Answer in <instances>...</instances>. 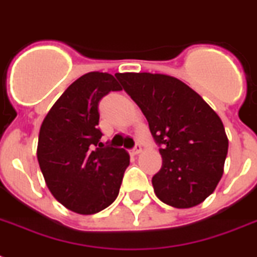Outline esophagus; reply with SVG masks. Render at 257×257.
<instances>
[{
  "label": "esophagus",
  "mask_w": 257,
  "mask_h": 257,
  "mask_svg": "<svg viewBox=\"0 0 257 257\" xmlns=\"http://www.w3.org/2000/svg\"><path fill=\"white\" fill-rule=\"evenodd\" d=\"M141 152H143V148H141L140 144H137L136 147H135V148H133L132 151H131V153H132L133 156H136V155H140Z\"/></svg>",
  "instance_id": "34e87169"
}]
</instances>
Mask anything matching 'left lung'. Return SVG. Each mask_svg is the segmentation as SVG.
<instances>
[{"mask_svg":"<svg viewBox=\"0 0 257 257\" xmlns=\"http://www.w3.org/2000/svg\"><path fill=\"white\" fill-rule=\"evenodd\" d=\"M140 106L153 139L161 145L155 193L175 208L199 205L215 191L224 172L228 137L223 121L199 93L160 73H117Z\"/></svg>","mask_w":257,"mask_h":257,"instance_id":"obj_1","label":"left lung"}]
</instances>
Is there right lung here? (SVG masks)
Segmentation results:
<instances>
[{
	"label": "right lung",
	"instance_id": "obj_1",
	"mask_svg": "<svg viewBox=\"0 0 257 257\" xmlns=\"http://www.w3.org/2000/svg\"><path fill=\"white\" fill-rule=\"evenodd\" d=\"M121 86L89 72L68 86L42 121L37 159L50 193L69 211L93 215L116 200L129 153L100 143L98 102Z\"/></svg>",
	"mask_w": 257,
	"mask_h": 257
}]
</instances>
